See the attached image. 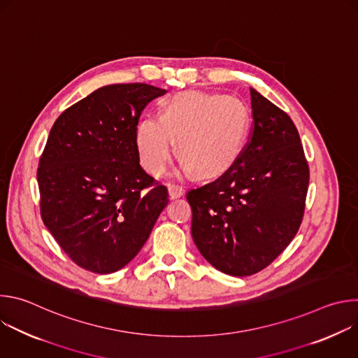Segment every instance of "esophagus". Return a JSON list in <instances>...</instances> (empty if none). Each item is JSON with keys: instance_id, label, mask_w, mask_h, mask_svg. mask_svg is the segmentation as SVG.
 <instances>
[{"instance_id": "34e87169", "label": "esophagus", "mask_w": 358, "mask_h": 358, "mask_svg": "<svg viewBox=\"0 0 358 358\" xmlns=\"http://www.w3.org/2000/svg\"><path fill=\"white\" fill-rule=\"evenodd\" d=\"M167 189H169V195H170L171 199L178 198V196H181L184 194L182 187H178V185H169Z\"/></svg>"}]
</instances>
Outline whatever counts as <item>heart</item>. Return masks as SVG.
Segmentation results:
<instances>
[{"instance_id": "1", "label": "heart", "mask_w": 358, "mask_h": 358, "mask_svg": "<svg viewBox=\"0 0 358 358\" xmlns=\"http://www.w3.org/2000/svg\"><path fill=\"white\" fill-rule=\"evenodd\" d=\"M248 122V110L236 97L194 90L177 93L166 101L160 117L138 122L136 143L141 163L151 174H163L177 138L185 173L221 176L241 155Z\"/></svg>"}]
</instances>
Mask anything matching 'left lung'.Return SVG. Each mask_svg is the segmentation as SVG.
<instances>
[{
  "label": "left lung",
  "mask_w": 358,
  "mask_h": 358,
  "mask_svg": "<svg viewBox=\"0 0 358 358\" xmlns=\"http://www.w3.org/2000/svg\"><path fill=\"white\" fill-rule=\"evenodd\" d=\"M252 131L221 177L187 192L191 235L215 269L249 276L271 265L303 220L309 166L292 119L250 87Z\"/></svg>",
  "instance_id": "left-lung-1"
}]
</instances>
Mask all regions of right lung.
Returning a JSON list of instances; mask_svg holds the SVG:
<instances>
[{
	"label": "right lung",
	"instance_id": "right-lung-1",
	"mask_svg": "<svg viewBox=\"0 0 358 358\" xmlns=\"http://www.w3.org/2000/svg\"><path fill=\"white\" fill-rule=\"evenodd\" d=\"M164 93L147 83L99 87L49 131L36 173L41 217L86 271L126 266L167 206V188L141 169L136 143L143 109Z\"/></svg>",
	"mask_w": 358,
	"mask_h": 358
}]
</instances>
